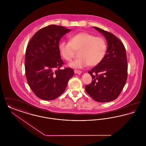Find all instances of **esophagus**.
<instances>
[{
  "label": "esophagus",
  "mask_w": 146,
  "mask_h": 146,
  "mask_svg": "<svg viewBox=\"0 0 146 146\" xmlns=\"http://www.w3.org/2000/svg\"><path fill=\"white\" fill-rule=\"evenodd\" d=\"M74 73H75L76 74H80L82 73V72L81 70H74Z\"/></svg>",
  "instance_id": "obj_1"
}]
</instances>
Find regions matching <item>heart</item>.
I'll list each match as a JSON object with an SVG mask.
<instances>
[{
	"mask_svg": "<svg viewBox=\"0 0 146 146\" xmlns=\"http://www.w3.org/2000/svg\"><path fill=\"white\" fill-rule=\"evenodd\" d=\"M107 44L104 38L96 36L87 32H80L71 36L70 42H61L58 50L63 58L71 61L76 52L79 57L70 64L74 68H83L88 66H95L101 62L106 55Z\"/></svg>",
	"mask_w": 146,
	"mask_h": 146,
	"instance_id": "obj_1",
	"label": "heart"
}]
</instances>
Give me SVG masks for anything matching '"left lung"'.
Instances as JSON below:
<instances>
[{
	"mask_svg": "<svg viewBox=\"0 0 146 146\" xmlns=\"http://www.w3.org/2000/svg\"><path fill=\"white\" fill-rule=\"evenodd\" d=\"M94 28L104 35L108 47L103 60L88 72L92 81L85 88L95 101L111 102L119 96L126 82L127 64L125 46L111 33L96 27Z\"/></svg>",
	"mask_w": 146,
	"mask_h": 146,
	"instance_id": "1",
	"label": "left lung"
}]
</instances>
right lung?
Listing matches in <instances>:
<instances>
[{
  "label": "right lung",
  "instance_id": "obj_1",
  "mask_svg": "<svg viewBox=\"0 0 146 146\" xmlns=\"http://www.w3.org/2000/svg\"><path fill=\"white\" fill-rule=\"evenodd\" d=\"M70 29L55 25L40 29L28 42L25 55V73L28 85L40 99L50 101L60 96L74 75L64 64L58 50L59 42Z\"/></svg>",
  "mask_w": 146,
  "mask_h": 146
}]
</instances>
